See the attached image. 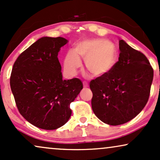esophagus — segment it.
Returning <instances> with one entry per match:
<instances>
[{"label":"esophagus","mask_w":160,"mask_h":160,"mask_svg":"<svg viewBox=\"0 0 160 160\" xmlns=\"http://www.w3.org/2000/svg\"><path fill=\"white\" fill-rule=\"evenodd\" d=\"M83 85H84V87H85V88H87V87H89V85L87 82H83Z\"/></svg>","instance_id":"esophagus-1"}]
</instances>
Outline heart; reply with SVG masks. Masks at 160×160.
I'll use <instances>...</instances> for the list:
<instances>
[{
  "label": "heart",
  "mask_w": 160,
  "mask_h": 160,
  "mask_svg": "<svg viewBox=\"0 0 160 160\" xmlns=\"http://www.w3.org/2000/svg\"><path fill=\"white\" fill-rule=\"evenodd\" d=\"M80 59H84L85 68L92 75L100 77L108 73L115 66L117 52L113 43L106 39H83L65 57L63 69L66 75H75L81 65Z\"/></svg>",
  "instance_id": "obj_1"
}]
</instances>
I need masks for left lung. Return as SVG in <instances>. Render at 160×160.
I'll list each match as a JSON object with an SVG mask.
<instances>
[{
  "label": "left lung",
  "instance_id": "obj_1",
  "mask_svg": "<svg viewBox=\"0 0 160 160\" xmlns=\"http://www.w3.org/2000/svg\"><path fill=\"white\" fill-rule=\"evenodd\" d=\"M119 58L106 75L92 80V108L102 122L119 125L135 118L147 103L154 71L143 53L119 40Z\"/></svg>",
  "mask_w": 160,
  "mask_h": 160
}]
</instances>
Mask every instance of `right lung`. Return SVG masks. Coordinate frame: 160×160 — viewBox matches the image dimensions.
Listing matches in <instances>:
<instances>
[{"instance_id":"add662e5","label":"right lung","mask_w":160,"mask_h":160,"mask_svg":"<svg viewBox=\"0 0 160 160\" xmlns=\"http://www.w3.org/2000/svg\"><path fill=\"white\" fill-rule=\"evenodd\" d=\"M68 42L62 37H42L15 61L10 86L17 108L28 122L56 130L71 117L70 104L83 89L78 78L63 80L58 55Z\"/></svg>"}]
</instances>
